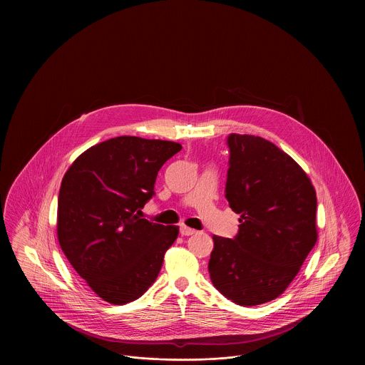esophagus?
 Listing matches in <instances>:
<instances>
[{
  "instance_id": "1",
  "label": "esophagus",
  "mask_w": 365,
  "mask_h": 365,
  "mask_svg": "<svg viewBox=\"0 0 365 365\" xmlns=\"http://www.w3.org/2000/svg\"><path fill=\"white\" fill-rule=\"evenodd\" d=\"M197 230H194V229H191V227H188V226H185V225H181L180 226V233H181V236H191V235H194Z\"/></svg>"
}]
</instances>
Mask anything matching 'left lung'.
Listing matches in <instances>:
<instances>
[{
  "instance_id": "1",
  "label": "left lung",
  "mask_w": 365,
  "mask_h": 365,
  "mask_svg": "<svg viewBox=\"0 0 365 365\" xmlns=\"http://www.w3.org/2000/svg\"><path fill=\"white\" fill-rule=\"evenodd\" d=\"M225 197L240 213L235 239L213 236L208 269L232 302L255 307L279 297L317 240L316 191L307 173L274 143L230 133Z\"/></svg>"
}]
</instances>
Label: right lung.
I'll return each mask as SVG.
<instances>
[{
	"label": "right lung",
	"instance_id": "add662e5",
	"mask_svg": "<svg viewBox=\"0 0 365 365\" xmlns=\"http://www.w3.org/2000/svg\"><path fill=\"white\" fill-rule=\"evenodd\" d=\"M168 140L119 136L77 157L61 180L57 201L60 247L88 287L123 305L156 281L178 226L140 217L155 195L157 173L181 150Z\"/></svg>",
	"mask_w": 365,
	"mask_h": 365
}]
</instances>
